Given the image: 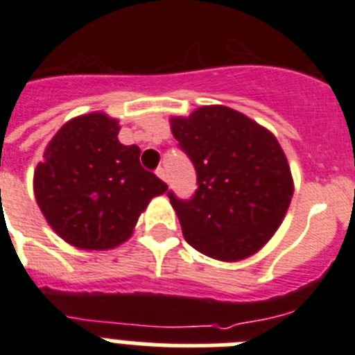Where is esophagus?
<instances>
[{
    "instance_id": "obj_1",
    "label": "esophagus",
    "mask_w": 355,
    "mask_h": 355,
    "mask_svg": "<svg viewBox=\"0 0 355 355\" xmlns=\"http://www.w3.org/2000/svg\"><path fill=\"white\" fill-rule=\"evenodd\" d=\"M156 175H158V178H159V180H162V181H167V172H165V168L159 167L158 171H156Z\"/></svg>"
}]
</instances>
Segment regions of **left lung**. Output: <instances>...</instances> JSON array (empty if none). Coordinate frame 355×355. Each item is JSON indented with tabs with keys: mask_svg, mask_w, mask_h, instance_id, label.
Masks as SVG:
<instances>
[{
	"mask_svg": "<svg viewBox=\"0 0 355 355\" xmlns=\"http://www.w3.org/2000/svg\"><path fill=\"white\" fill-rule=\"evenodd\" d=\"M171 130L197 171L190 200L168 193L184 240L218 261H241L266 245L283 222L293 178L272 131L224 105L171 117Z\"/></svg>",
	"mask_w": 355,
	"mask_h": 355,
	"instance_id": "obj_1",
	"label": "left lung"
}]
</instances>
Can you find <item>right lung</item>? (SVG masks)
Instances as JSON below:
<instances>
[{"mask_svg":"<svg viewBox=\"0 0 355 355\" xmlns=\"http://www.w3.org/2000/svg\"><path fill=\"white\" fill-rule=\"evenodd\" d=\"M119 121L78 115L56 131L33 172L37 205L69 245L110 250L130 240L139 216L167 184L140 165V147L119 142Z\"/></svg>","mask_w":355,"mask_h":355,"instance_id":"right-lung-1","label":"right lung"}]
</instances>
